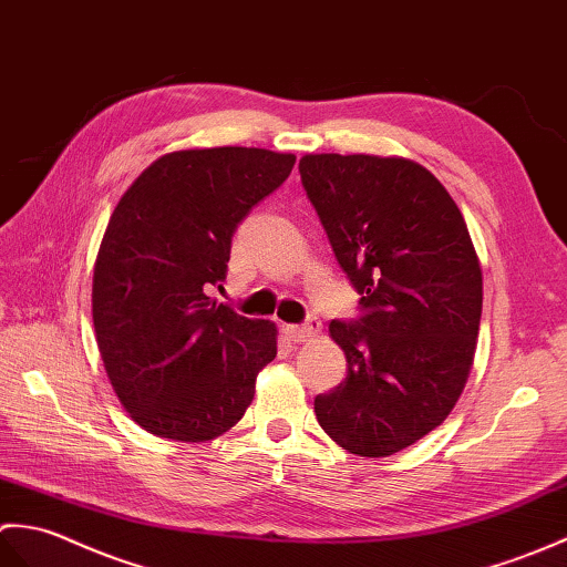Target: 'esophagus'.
I'll use <instances>...</instances> for the list:
<instances>
[{"mask_svg": "<svg viewBox=\"0 0 567 567\" xmlns=\"http://www.w3.org/2000/svg\"><path fill=\"white\" fill-rule=\"evenodd\" d=\"M286 337L288 342L300 344V342H310L322 332V322L318 318H310L306 324H286Z\"/></svg>", "mask_w": 567, "mask_h": 567, "instance_id": "34e87169", "label": "esophagus"}]
</instances>
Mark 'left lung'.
I'll return each instance as SVG.
<instances>
[{
    "instance_id": "obj_1",
    "label": "left lung",
    "mask_w": 567,
    "mask_h": 567,
    "mask_svg": "<svg viewBox=\"0 0 567 567\" xmlns=\"http://www.w3.org/2000/svg\"><path fill=\"white\" fill-rule=\"evenodd\" d=\"M298 169L363 310L330 322L347 379L316 398L318 422L349 454L393 456L434 432L468 381L481 261L456 200L417 162L322 153Z\"/></svg>"
}]
</instances>
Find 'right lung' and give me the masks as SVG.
Wrapping results in <instances>:
<instances>
[{
    "label": "right lung",
    "instance_id": "obj_1",
    "mask_svg": "<svg viewBox=\"0 0 567 567\" xmlns=\"http://www.w3.org/2000/svg\"><path fill=\"white\" fill-rule=\"evenodd\" d=\"M291 153L192 147L157 157L113 208L92 281L96 347L125 412L145 432L210 442L243 420L276 324L208 296L228 276L249 208L279 188Z\"/></svg>",
    "mask_w": 567,
    "mask_h": 567
}]
</instances>
